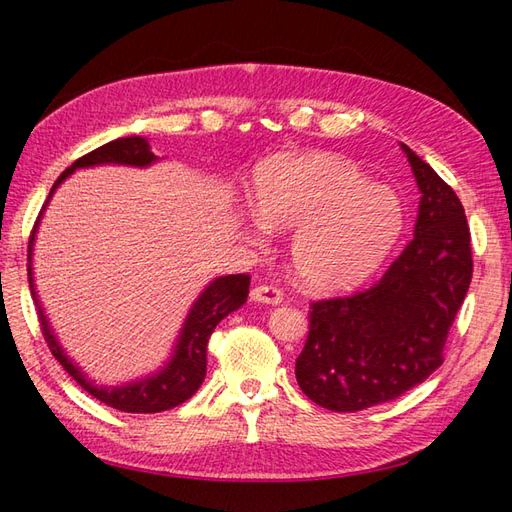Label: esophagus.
Returning <instances> with one entry per match:
<instances>
[{
  "label": "esophagus",
  "mask_w": 512,
  "mask_h": 512,
  "mask_svg": "<svg viewBox=\"0 0 512 512\" xmlns=\"http://www.w3.org/2000/svg\"><path fill=\"white\" fill-rule=\"evenodd\" d=\"M250 297L259 303H281V299H284V292H281V288H277V286L259 284L250 290Z\"/></svg>",
  "instance_id": "esophagus-1"
}]
</instances>
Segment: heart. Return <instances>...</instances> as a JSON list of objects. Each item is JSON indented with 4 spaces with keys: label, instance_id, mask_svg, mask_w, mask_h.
<instances>
[{
    "label": "heart",
    "instance_id": "b5f03b06",
    "mask_svg": "<svg viewBox=\"0 0 512 512\" xmlns=\"http://www.w3.org/2000/svg\"><path fill=\"white\" fill-rule=\"evenodd\" d=\"M255 206L266 224L297 231L292 266L312 290L361 284L402 228L394 193L325 154L270 160L255 178Z\"/></svg>",
    "mask_w": 512,
    "mask_h": 512
}]
</instances>
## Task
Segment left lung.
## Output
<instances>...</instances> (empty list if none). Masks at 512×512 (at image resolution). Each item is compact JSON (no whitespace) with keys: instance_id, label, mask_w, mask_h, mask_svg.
I'll return each mask as SVG.
<instances>
[{"instance_id":"1","label":"left lung","mask_w":512,"mask_h":512,"mask_svg":"<svg viewBox=\"0 0 512 512\" xmlns=\"http://www.w3.org/2000/svg\"><path fill=\"white\" fill-rule=\"evenodd\" d=\"M402 149L422 193L411 242L369 288L310 303L295 374L323 409L363 411L429 378L444 361L471 286V231L460 198L407 145Z\"/></svg>"}]
</instances>
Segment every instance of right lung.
Masks as SVG:
<instances>
[{
	"label": "right lung",
	"instance_id": "obj_1",
	"mask_svg": "<svg viewBox=\"0 0 512 512\" xmlns=\"http://www.w3.org/2000/svg\"><path fill=\"white\" fill-rule=\"evenodd\" d=\"M154 160H156V156L149 151V143L145 138H140V136L116 138V140H112V143H107L99 149L90 151V154L81 156L79 160H74L72 167L65 169L59 176V180L54 182L52 191L57 189L59 184L79 167L103 165V162H118V165L145 167V165H151ZM52 191H50V195H52ZM50 195H48V200H50ZM48 200H46V204H48ZM46 204H43V209H46ZM43 209L39 211V217H41ZM39 217H37L35 226H32L30 239H28V262L32 255V239H35ZM28 284H30L32 299H35V306H37V317H39L43 339H46L52 356L57 358L65 372H68L76 380V383L88 391L90 396L105 402V405L112 409L127 411V413H158V411H167V409L182 405L184 400H189L195 391L200 389L204 374H206V343H209L217 323H220L224 317H228V314L237 310L239 306H244V301L248 297L250 275L242 273V275H228V277L215 279L213 284L202 292L200 299L193 303L171 363L156 376L145 378V380H140V383L127 385V387H116V389H101V387H94L92 383H88L79 369L72 365L70 358L63 354L59 343L54 341V336L48 328V321H46V317H43V310L39 306V299L35 295V290H32L30 264H28Z\"/></svg>",
	"mask_w": 512,
	"mask_h": 512
}]
</instances>
